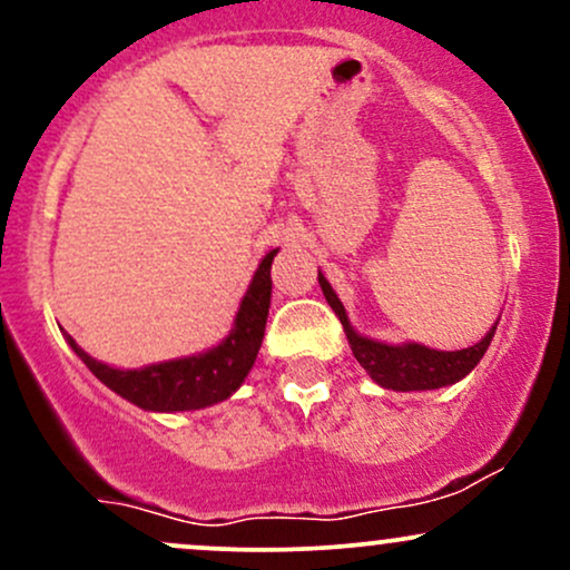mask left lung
<instances>
[{"label":"left lung","mask_w":570,"mask_h":570,"mask_svg":"<svg viewBox=\"0 0 570 570\" xmlns=\"http://www.w3.org/2000/svg\"><path fill=\"white\" fill-rule=\"evenodd\" d=\"M318 284L326 303L332 305V311L337 313L340 324H343L345 335H348L351 351L356 356V362L370 372V377L377 385L391 391H429V389H442L461 381L463 375H469L476 367L482 356H485L490 340H493V330L488 332L480 343L472 348L461 351H434L426 345L417 343H404V345H385L377 340H367L351 330L348 316H345V307L337 299V294L332 292L330 281L318 273ZM499 324V322H495Z\"/></svg>","instance_id":"8db88e82"}]
</instances>
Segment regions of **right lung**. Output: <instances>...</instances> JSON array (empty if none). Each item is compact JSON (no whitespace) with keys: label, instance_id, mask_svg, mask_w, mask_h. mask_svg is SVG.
Wrapping results in <instances>:
<instances>
[{"label":"right lung","instance_id":"right-lung-1","mask_svg":"<svg viewBox=\"0 0 570 570\" xmlns=\"http://www.w3.org/2000/svg\"><path fill=\"white\" fill-rule=\"evenodd\" d=\"M278 248L259 263L254 273L252 286H248L244 303H240L238 316H235V330L222 340L217 348L200 353V356L176 358V362L153 364L144 370H115L107 364L96 362L85 353L75 340L69 345L77 356L88 364V370L104 385L120 394L136 407L155 412H179V410H200L208 404H217L227 399L244 383L257 358L259 345H263L267 307H271V265Z\"/></svg>","mask_w":570,"mask_h":570}]
</instances>
